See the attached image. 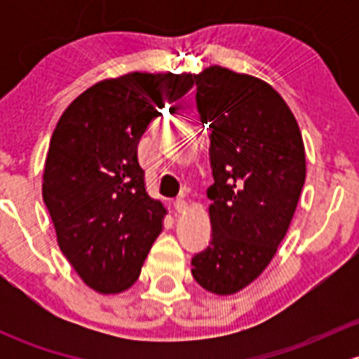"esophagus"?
Masks as SVG:
<instances>
[{
    "label": "esophagus",
    "instance_id": "esophagus-1",
    "mask_svg": "<svg viewBox=\"0 0 359 359\" xmlns=\"http://www.w3.org/2000/svg\"><path fill=\"white\" fill-rule=\"evenodd\" d=\"M173 208H175L177 212H186V210H187V201L184 200V198H177V200L173 201Z\"/></svg>",
    "mask_w": 359,
    "mask_h": 359
}]
</instances>
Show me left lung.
<instances>
[{"label": "left lung", "mask_w": 359, "mask_h": 359, "mask_svg": "<svg viewBox=\"0 0 359 359\" xmlns=\"http://www.w3.org/2000/svg\"><path fill=\"white\" fill-rule=\"evenodd\" d=\"M194 81L213 184L206 191L212 241L193 257L191 273L205 290L231 295L262 274L283 241L306 153L295 116L269 83L220 66Z\"/></svg>", "instance_id": "1"}]
</instances>
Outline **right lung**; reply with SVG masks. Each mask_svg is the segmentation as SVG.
Listing matches in <instances>:
<instances>
[{
  "instance_id": "1",
  "label": "right lung",
  "mask_w": 359,
  "mask_h": 359,
  "mask_svg": "<svg viewBox=\"0 0 359 359\" xmlns=\"http://www.w3.org/2000/svg\"><path fill=\"white\" fill-rule=\"evenodd\" d=\"M194 85L193 74L128 72L76 97L53 130L43 201L78 276L99 293L132 287L163 229L166 208L146 191L137 158L159 109Z\"/></svg>"
}]
</instances>
